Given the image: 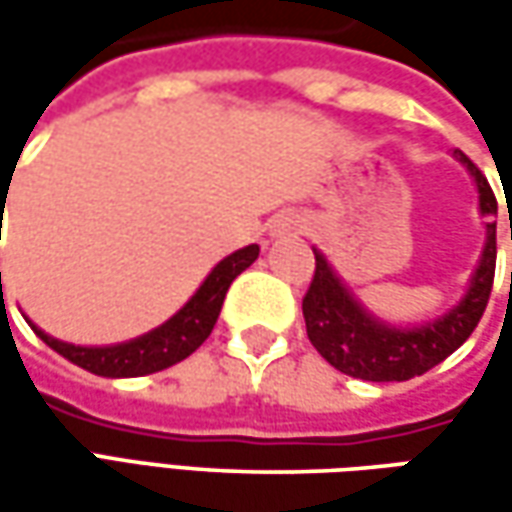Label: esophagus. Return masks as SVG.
<instances>
[{
    "label": "esophagus",
    "instance_id": "esophagus-1",
    "mask_svg": "<svg viewBox=\"0 0 512 512\" xmlns=\"http://www.w3.org/2000/svg\"><path fill=\"white\" fill-rule=\"evenodd\" d=\"M282 227H287V222H282Z\"/></svg>",
    "mask_w": 512,
    "mask_h": 512
}]
</instances>
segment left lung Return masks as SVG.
<instances>
[{
    "mask_svg": "<svg viewBox=\"0 0 512 512\" xmlns=\"http://www.w3.org/2000/svg\"><path fill=\"white\" fill-rule=\"evenodd\" d=\"M456 159L476 179L482 213H493L496 202L490 196V187L484 185V176H479V170L473 168V162L464 153H459ZM484 230L487 239L482 256L462 299L447 307L442 316L410 327L387 325L370 310H364L356 296L342 285L333 265L316 250V273L302 299L307 339L336 370L353 379L407 382L413 376L427 373L467 342L487 307L496 270V222H487Z\"/></svg>",
    "mask_w": 512,
    "mask_h": 512,
    "instance_id": "obj_1",
    "label": "left lung"
}]
</instances>
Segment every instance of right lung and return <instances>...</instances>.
<instances>
[{"label": "right lung", "mask_w": 512, "mask_h": 512, "mask_svg": "<svg viewBox=\"0 0 512 512\" xmlns=\"http://www.w3.org/2000/svg\"><path fill=\"white\" fill-rule=\"evenodd\" d=\"M256 256H259V245H247L225 256L219 265L207 273L205 282L196 287V293L170 316L168 322H162L159 327H153V330L130 339V342L85 347V344H70L62 342V339H53V336H48L45 330H39L36 325H33V330L59 356H65L68 362L88 370V373H96V376L133 379V376L159 373V370H165L170 364L187 359L210 336V330H213L219 313H222L227 287L242 270H247L256 262Z\"/></svg>", "instance_id": "add662e5"}]
</instances>
